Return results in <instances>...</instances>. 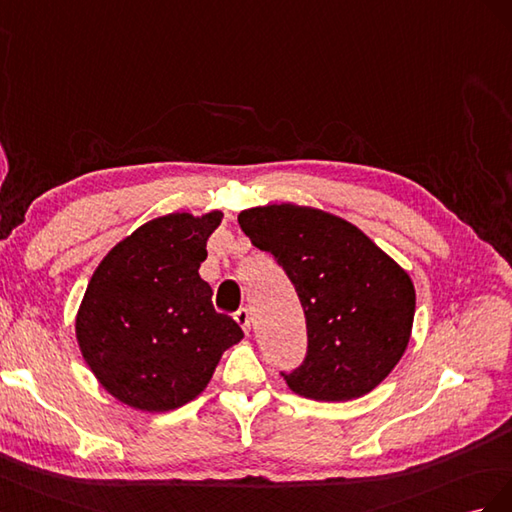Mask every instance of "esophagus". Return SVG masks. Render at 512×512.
Returning a JSON list of instances; mask_svg holds the SVG:
<instances>
[{
  "label": "esophagus",
  "instance_id": "esophagus-1",
  "mask_svg": "<svg viewBox=\"0 0 512 512\" xmlns=\"http://www.w3.org/2000/svg\"><path fill=\"white\" fill-rule=\"evenodd\" d=\"M233 319H236L238 324H240V328L248 334V330H251V313H248V309L236 311V315H233Z\"/></svg>",
  "mask_w": 512,
  "mask_h": 512
}]
</instances>
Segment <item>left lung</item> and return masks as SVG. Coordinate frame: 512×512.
<instances>
[{
    "mask_svg": "<svg viewBox=\"0 0 512 512\" xmlns=\"http://www.w3.org/2000/svg\"><path fill=\"white\" fill-rule=\"evenodd\" d=\"M238 223L294 283L306 317V358L283 373L315 401H352L397 367L412 337L416 291L397 261L330 212L281 203L244 210Z\"/></svg>",
    "mask_w": 512,
    "mask_h": 512,
    "instance_id": "left-lung-1",
    "label": "left lung"
}]
</instances>
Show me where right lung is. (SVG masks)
I'll list each match as a JSON object with an SVG mask.
<instances>
[{
	"instance_id": "right-lung-1",
	"label": "right lung",
	"mask_w": 512,
	"mask_h": 512,
	"mask_svg": "<svg viewBox=\"0 0 512 512\" xmlns=\"http://www.w3.org/2000/svg\"><path fill=\"white\" fill-rule=\"evenodd\" d=\"M223 212H175L141 225L100 261L75 330L100 386L141 412H169L206 390L242 328L214 311L199 276Z\"/></svg>"
}]
</instances>
